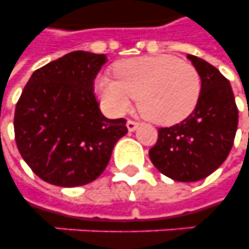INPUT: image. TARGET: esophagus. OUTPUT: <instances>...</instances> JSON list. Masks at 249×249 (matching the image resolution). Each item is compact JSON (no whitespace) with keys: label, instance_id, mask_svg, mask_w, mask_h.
I'll use <instances>...</instances> for the list:
<instances>
[{"label":"esophagus","instance_id":"esophagus-1","mask_svg":"<svg viewBox=\"0 0 249 249\" xmlns=\"http://www.w3.org/2000/svg\"><path fill=\"white\" fill-rule=\"evenodd\" d=\"M138 125H140V123H138V121H134V120L126 121V126H128L129 132H134V130L138 128Z\"/></svg>","mask_w":249,"mask_h":249}]
</instances>
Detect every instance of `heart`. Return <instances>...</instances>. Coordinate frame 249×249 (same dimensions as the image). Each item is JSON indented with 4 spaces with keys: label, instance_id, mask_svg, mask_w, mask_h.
Returning <instances> with one entry per match:
<instances>
[{
    "label": "heart",
    "instance_id": "1",
    "mask_svg": "<svg viewBox=\"0 0 249 249\" xmlns=\"http://www.w3.org/2000/svg\"><path fill=\"white\" fill-rule=\"evenodd\" d=\"M113 75L116 80H98L97 89L103 105L113 113H121L137 98L141 115L159 125L185 120L196 108L201 94L196 68L173 55L121 60L113 67Z\"/></svg>",
    "mask_w": 249,
    "mask_h": 249
}]
</instances>
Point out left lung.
I'll use <instances>...</instances> for the list:
<instances>
[{"instance_id":"1","label":"left lung","mask_w":249,"mask_h":249,"mask_svg":"<svg viewBox=\"0 0 249 249\" xmlns=\"http://www.w3.org/2000/svg\"><path fill=\"white\" fill-rule=\"evenodd\" d=\"M201 79L196 108L181 123L158 129L150 159L159 172L179 182L208 177L224 163L238 129V107L229 80L212 64L187 55Z\"/></svg>"}]
</instances>
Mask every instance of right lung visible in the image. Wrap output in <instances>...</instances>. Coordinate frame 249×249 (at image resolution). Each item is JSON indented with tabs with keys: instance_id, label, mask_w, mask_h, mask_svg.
Returning a JSON list of instances; mask_svg holds the SVG:
<instances>
[{
	"instance_id": "add662e5",
	"label": "right lung",
	"mask_w": 249,
	"mask_h": 249,
	"mask_svg": "<svg viewBox=\"0 0 249 249\" xmlns=\"http://www.w3.org/2000/svg\"><path fill=\"white\" fill-rule=\"evenodd\" d=\"M105 54L72 52L33 72L15 107L14 132L21 158L35 174L62 187L97 179L113 146L128 133L125 119H107L94 80Z\"/></svg>"
}]
</instances>
